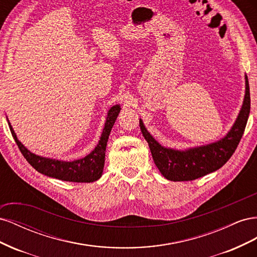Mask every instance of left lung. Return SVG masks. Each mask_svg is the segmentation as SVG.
<instances>
[{"instance_id": "obj_1", "label": "left lung", "mask_w": 257, "mask_h": 257, "mask_svg": "<svg viewBox=\"0 0 257 257\" xmlns=\"http://www.w3.org/2000/svg\"><path fill=\"white\" fill-rule=\"evenodd\" d=\"M244 98L237 119L228 133L217 142L188 148L184 150L167 148L155 141L154 137L146 128L143 120L139 119V126L149 145L154 164L166 179L170 181L195 180L197 178L215 172L230 159L243 135L248 114H250V88H248L246 75H244Z\"/></svg>"}]
</instances>
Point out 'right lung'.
<instances>
[{
	"label": "right lung",
	"mask_w": 257,
	"mask_h": 257,
	"mask_svg": "<svg viewBox=\"0 0 257 257\" xmlns=\"http://www.w3.org/2000/svg\"><path fill=\"white\" fill-rule=\"evenodd\" d=\"M120 110L121 107L119 104L110 107V109L107 112L105 125L96 147L88 155H85L84 158L74 160L71 162L45 158L35 153H32L27 149L25 145H22L21 142H19V139L17 138V135L15 133V131L12 126L11 122L7 119V116L6 119L7 122H9L12 135L15 139V142H16L19 150L21 151L23 157L26 158V160L30 163V165L34 169H36L38 173L50 178L59 179V180L62 181L94 182L98 180L103 175L108 137H109L111 128L116 118H118Z\"/></svg>",
	"instance_id": "obj_1"
}]
</instances>
